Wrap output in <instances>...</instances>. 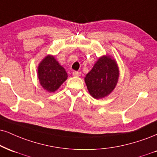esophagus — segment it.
Instances as JSON below:
<instances>
[{
    "label": "esophagus",
    "mask_w": 157,
    "mask_h": 157,
    "mask_svg": "<svg viewBox=\"0 0 157 157\" xmlns=\"http://www.w3.org/2000/svg\"><path fill=\"white\" fill-rule=\"evenodd\" d=\"M73 75L75 77H79L81 75V72H79V71H73Z\"/></svg>",
    "instance_id": "esophagus-1"
}]
</instances>
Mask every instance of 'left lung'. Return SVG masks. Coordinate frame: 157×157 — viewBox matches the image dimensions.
Returning <instances> with one entry per match:
<instances>
[{"label":"left lung","mask_w":157,"mask_h":157,"mask_svg":"<svg viewBox=\"0 0 157 157\" xmlns=\"http://www.w3.org/2000/svg\"><path fill=\"white\" fill-rule=\"evenodd\" d=\"M118 77L119 69L116 60L109 56H103L87 74L85 82L90 95L99 99L108 96L114 90Z\"/></svg>","instance_id":"left-lung-1"}]
</instances>
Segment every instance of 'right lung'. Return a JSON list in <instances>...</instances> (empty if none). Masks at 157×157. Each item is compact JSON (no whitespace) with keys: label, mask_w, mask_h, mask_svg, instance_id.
I'll return each mask as SVG.
<instances>
[{"label":"right lung","mask_w":157,"mask_h":157,"mask_svg":"<svg viewBox=\"0 0 157 157\" xmlns=\"http://www.w3.org/2000/svg\"><path fill=\"white\" fill-rule=\"evenodd\" d=\"M67 73L54 56L48 55L38 67V78L40 85L48 92H55L67 79Z\"/></svg>","instance_id":"right-lung-1"}]
</instances>
